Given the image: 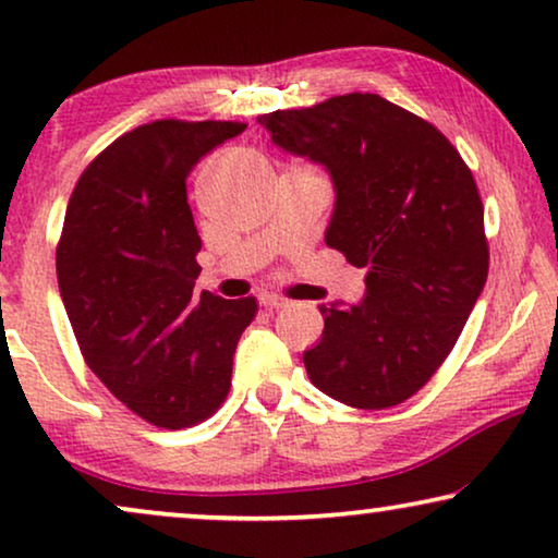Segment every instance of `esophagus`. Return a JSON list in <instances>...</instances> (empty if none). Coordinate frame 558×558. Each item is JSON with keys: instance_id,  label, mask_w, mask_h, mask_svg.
<instances>
[{"instance_id": "34e87169", "label": "esophagus", "mask_w": 558, "mask_h": 558, "mask_svg": "<svg viewBox=\"0 0 558 558\" xmlns=\"http://www.w3.org/2000/svg\"><path fill=\"white\" fill-rule=\"evenodd\" d=\"M258 302H262L266 310H281L289 304V300H284V296H279V294H262L258 296Z\"/></svg>"}]
</instances>
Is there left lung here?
Listing matches in <instances>:
<instances>
[{
    "mask_svg": "<svg viewBox=\"0 0 558 558\" xmlns=\"http://www.w3.org/2000/svg\"><path fill=\"white\" fill-rule=\"evenodd\" d=\"M256 121L279 149L325 167L335 187L325 243L365 269L361 302L319 304L310 380L355 409L407 401L445 363L485 287L472 172L439 129L376 94Z\"/></svg>",
    "mask_w": 558,
    "mask_h": 558,
    "instance_id": "obj_1",
    "label": "left lung"
}]
</instances>
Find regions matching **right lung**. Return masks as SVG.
Listing matches in <instances>:
<instances>
[{"mask_svg": "<svg viewBox=\"0 0 558 558\" xmlns=\"http://www.w3.org/2000/svg\"><path fill=\"white\" fill-rule=\"evenodd\" d=\"M235 121H151L109 144L81 174L56 269L81 353L144 422L182 429L216 411L256 300L193 294L201 274L187 174Z\"/></svg>", "mask_w": 558, "mask_h": 558, "instance_id": "right-lung-1", "label": "right lung"}]
</instances>
